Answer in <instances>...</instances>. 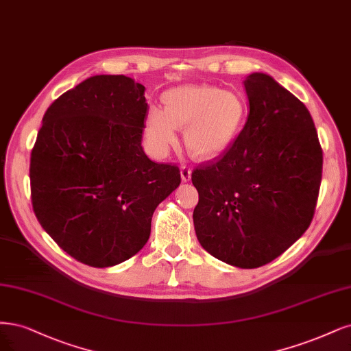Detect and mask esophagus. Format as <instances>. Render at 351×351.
I'll return each mask as SVG.
<instances>
[{
	"label": "esophagus",
	"instance_id": "34e87169",
	"mask_svg": "<svg viewBox=\"0 0 351 351\" xmlns=\"http://www.w3.org/2000/svg\"><path fill=\"white\" fill-rule=\"evenodd\" d=\"M180 174H181V180L187 183V181L191 178V168L186 167V165H181L180 167Z\"/></svg>",
	"mask_w": 351,
	"mask_h": 351
}]
</instances>
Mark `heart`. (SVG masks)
I'll return each instance as SVG.
<instances>
[{"label": "heart", "instance_id": "b5f03b06", "mask_svg": "<svg viewBox=\"0 0 351 351\" xmlns=\"http://www.w3.org/2000/svg\"><path fill=\"white\" fill-rule=\"evenodd\" d=\"M165 108L151 106L145 138L155 154H165L184 129L189 152L199 160L222 155L237 139L247 117L245 100L212 86H180L164 94Z\"/></svg>", "mask_w": 351, "mask_h": 351}]
</instances>
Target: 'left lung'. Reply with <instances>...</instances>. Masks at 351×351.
<instances>
[{"instance_id":"obj_1","label":"left lung","mask_w":351,"mask_h":351,"mask_svg":"<svg viewBox=\"0 0 351 351\" xmlns=\"http://www.w3.org/2000/svg\"><path fill=\"white\" fill-rule=\"evenodd\" d=\"M250 114L221 156L191 173L200 245L239 269L273 261L304 235L318 200L322 149L308 108L263 72L244 81Z\"/></svg>"}]
</instances>
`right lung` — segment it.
Returning <instances> with one entry per match:
<instances>
[{
  "instance_id": "right-lung-1",
  "label": "right lung",
  "mask_w": 351,
  "mask_h": 351,
  "mask_svg": "<svg viewBox=\"0 0 351 351\" xmlns=\"http://www.w3.org/2000/svg\"><path fill=\"white\" fill-rule=\"evenodd\" d=\"M145 87L94 75L47 108L30 156L32 204L71 257L112 267L143 248L154 210L180 186V170L142 148Z\"/></svg>"
}]
</instances>
